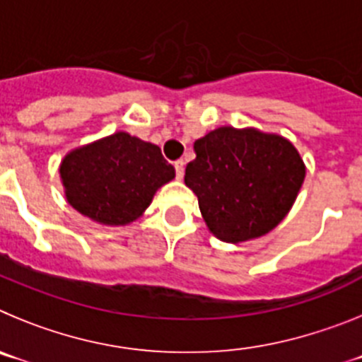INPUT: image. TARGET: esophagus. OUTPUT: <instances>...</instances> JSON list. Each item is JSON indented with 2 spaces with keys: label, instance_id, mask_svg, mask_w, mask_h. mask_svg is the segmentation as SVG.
I'll list each match as a JSON object with an SVG mask.
<instances>
[{
  "label": "esophagus",
  "instance_id": "34e87169",
  "mask_svg": "<svg viewBox=\"0 0 362 362\" xmlns=\"http://www.w3.org/2000/svg\"><path fill=\"white\" fill-rule=\"evenodd\" d=\"M174 166H175V175H177V179H183V175H185V161H183V159L175 161Z\"/></svg>",
  "mask_w": 362,
  "mask_h": 362
}]
</instances>
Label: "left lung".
Masks as SVG:
<instances>
[{
  "instance_id": "left-lung-1",
  "label": "left lung",
  "mask_w": 362,
  "mask_h": 362,
  "mask_svg": "<svg viewBox=\"0 0 362 362\" xmlns=\"http://www.w3.org/2000/svg\"><path fill=\"white\" fill-rule=\"evenodd\" d=\"M185 185L217 239L243 243L276 228L293 206L306 166L292 141L246 127H219L194 143Z\"/></svg>"
}]
</instances>
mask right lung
Segmentation results:
<instances>
[{"mask_svg":"<svg viewBox=\"0 0 362 362\" xmlns=\"http://www.w3.org/2000/svg\"><path fill=\"white\" fill-rule=\"evenodd\" d=\"M59 177L66 201L81 216L105 226H124L143 216L175 170L158 145L119 130L70 150Z\"/></svg>","mask_w":362,"mask_h":362,"instance_id":"right-lung-1","label":"right lung"}]
</instances>
